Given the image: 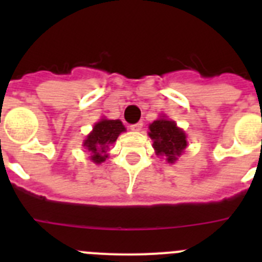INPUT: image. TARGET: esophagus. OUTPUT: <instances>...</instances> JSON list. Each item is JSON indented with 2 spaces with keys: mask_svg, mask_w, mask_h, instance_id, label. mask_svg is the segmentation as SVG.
<instances>
[{
  "mask_svg": "<svg viewBox=\"0 0 262 262\" xmlns=\"http://www.w3.org/2000/svg\"><path fill=\"white\" fill-rule=\"evenodd\" d=\"M129 128L133 129V131H142L143 122H138V123H135V124H131V126H129Z\"/></svg>",
  "mask_w": 262,
  "mask_h": 262,
  "instance_id": "34e87169",
  "label": "esophagus"
}]
</instances>
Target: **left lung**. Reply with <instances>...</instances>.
<instances>
[{
    "mask_svg": "<svg viewBox=\"0 0 262 262\" xmlns=\"http://www.w3.org/2000/svg\"><path fill=\"white\" fill-rule=\"evenodd\" d=\"M149 138L154 140V148L157 156L165 157L168 163L173 164L181 156L187 147L186 134L177 127L174 120L163 117L149 124Z\"/></svg>",
    "mask_w": 262,
    "mask_h": 262,
    "instance_id": "1",
    "label": "left lung"
}]
</instances>
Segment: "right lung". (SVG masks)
I'll list each match as a JSON object with an SVG mask.
<instances>
[{
  "mask_svg": "<svg viewBox=\"0 0 262 262\" xmlns=\"http://www.w3.org/2000/svg\"><path fill=\"white\" fill-rule=\"evenodd\" d=\"M126 131V127L119 119H101L93 127V131L84 140V147L90 155V160L101 164L107 159L108 145L113 144L118 136Z\"/></svg>",
  "mask_w": 262,
  "mask_h": 262,
  "instance_id": "1",
  "label": "right lung"
}]
</instances>
